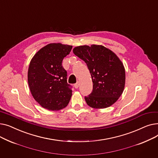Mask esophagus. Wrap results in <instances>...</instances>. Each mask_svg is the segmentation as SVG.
I'll return each mask as SVG.
<instances>
[{
  "mask_svg": "<svg viewBox=\"0 0 158 158\" xmlns=\"http://www.w3.org/2000/svg\"><path fill=\"white\" fill-rule=\"evenodd\" d=\"M74 87H75V88H78V87L79 86V82H77L76 84H74Z\"/></svg>",
  "mask_w": 158,
  "mask_h": 158,
  "instance_id": "esophagus-1",
  "label": "esophagus"
}]
</instances>
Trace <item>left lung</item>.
Segmentation results:
<instances>
[{
    "instance_id": "8db88e82",
    "label": "left lung",
    "mask_w": 158,
    "mask_h": 158,
    "mask_svg": "<svg viewBox=\"0 0 158 158\" xmlns=\"http://www.w3.org/2000/svg\"><path fill=\"white\" fill-rule=\"evenodd\" d=\"M83 60L93 82L92 93L85 97L87 104L95 109L110 107L121 96L126 81L125 69L118 56L102 45H82L73 49Z\"/></svg>"
}]
</instances>
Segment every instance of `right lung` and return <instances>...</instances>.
<instances>
[{"label":"right lung","instance_id":"right-lung-1","mask_svg":"<svg viewBox=\"0 0 158 158\" xmlns=\"http://www.w3.org/2000/svg\"><path fill=\"white\" fill-rule=\"evenodd\" d=\"M72 48V45L50 44L32 58L28 84L32 97L44 108L57 111L64 108L70 102L72 91L67 83V72L62 61Z\"/></svg>","mask_w":158,"mask_h":158}]
</instances>
